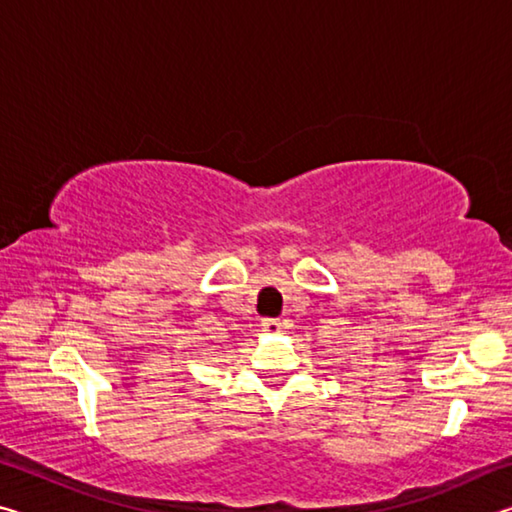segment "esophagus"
Wrapping results in <instances>:
<instances>
[{"label":"esophagus","instance_id":"1","mask_svg":"<svg viewBox=\"0 0 512 512\" xmlns=\"http://www.w3.org/2000/svg\"><path fill=\"white\" fill-rule=\"evenodd\" d=\"M262 332L280 334L282 332V320L280 318H264L262 320Z\"/></svg>","mask_w":512,"mask_h":512}]
</instances>
